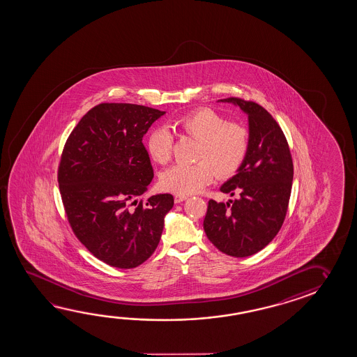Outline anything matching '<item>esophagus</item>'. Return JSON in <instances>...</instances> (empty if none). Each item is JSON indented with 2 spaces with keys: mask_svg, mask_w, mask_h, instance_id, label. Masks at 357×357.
Segmentation results:
<instances>
[{
  "mask_svg": "<svg viewBox=\"0 0 357 357\" xmlns=\"http://www.w3.org/2000/svg\"><path fill=\"white\" fill-rule=\"evenodd\" d=\"M185 199H188V196H186V195H175L176 204H180V202L185 201Z\"/></svg>",
  "mask_w": 357,
  "mask_h": 357,
  "instance_id": "esophagus-1",
  "label": "esophagus"
}]
</instances>
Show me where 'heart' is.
I'll use <instances>...</instances> for the list:
<instances>
[{"label":"heart","mask_w":357,"mask_h":357,"mask_svg":"<svg viewBox=\"0 0 357 357\" xmlns=\"http://www.w3.org/2000/svg\"><path fill=\"white\" fill-rule=\"evenodd\" d=\"M178 132L199 141L192 165L177 163L161 175L163 188L180 195L194 194L211 181L212 176L226 178L241 167L250 149V131L237 122H226L210 109H201L174 122ZM172 135L166 127H156L147 136L152 160L169 162L172 155Z\"/></svg>","instance_id":"b5f03b06"}]
</instances>
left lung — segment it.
Here are the masks:
<instances>
[{"label": "left lung", "instance_id": "left-lung-1", "mask_svg": "<svg viewBox=\"0 0 357 357\" xmlns=\"http://www.w3.org/2000/svg\"><path fill=\"white\" fill-rule=\"evenodd\" d=\"M220 101L234 103L248 115L250 149L236 175L220 188L238 197L226 204L210 199L204 230L221 252L248 257L266 248L284 224L294 163L281 127L266 109L237 97Z\"/></svg>", "mask_w": 357, "mask_h": 357}]
</instances>
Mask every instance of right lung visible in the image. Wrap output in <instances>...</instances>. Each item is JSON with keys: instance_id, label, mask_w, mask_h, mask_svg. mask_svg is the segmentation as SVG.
Returning <instances> with one entry per match:
<instances>
[{"instance_id": "obj_1", "label": "right lung", "mask_w": 357, "mask_h": 357, "mask_svg": "<svg viewBox=\"0 0 357 357\" xmlns=\"http://www.w3.org/2000/svg\"><path fill=\"white\" fill-rule=\"evenodd\" d=\"M165 111L100 103L73 128L59 166L68 222L98 260L117 268L144 264L158 248L174 196L139 199L153 178L142 137Z\"/></svg>"}]
</instances>
